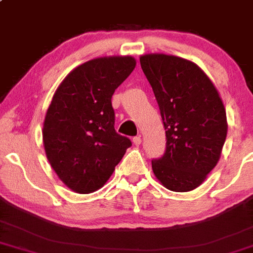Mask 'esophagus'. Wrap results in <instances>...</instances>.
<instances>
[{"label":"esophagus","mask_w":253,"mask_h":253,"mask_svg":"<svg viewBox=\"0 0 253 253\" xmlns=\"http://www.w3.org/2000/svg\"><path fill=\"white\" fill-rule=\"evenodd\" d=\"M132 141H134V144L136 146H140V145H141V141H142L141 136H140V135H139V136H135L134 139H132Z\"/></svg>","instance_id":"obj_1"}]
</instances>
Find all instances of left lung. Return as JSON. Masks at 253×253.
Wrapping results in <instances>:
<instances>
[{"label": "left lung", "instance_id": "left-lung-1", "mask_svg": "<svg viewBox=\"0 0 253 253\" xmlns=\"http://www.w3.org/2000/svg\"><path fill=\"white\" fill-rule=\"evenodd\" d=\"M140 63L152 86L166 129V152L152 161L163 186L175 192L196 189L217 166L228 123L223 101L196 63L176 56L147 53Z\"/></svg>", "mask_w": 253, "mask_h": 253}]
</instances>
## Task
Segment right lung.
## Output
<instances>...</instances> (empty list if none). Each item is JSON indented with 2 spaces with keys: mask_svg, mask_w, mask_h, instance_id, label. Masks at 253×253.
<instances>
[{
  "mask_svg": "<svg viewBox=\"0 0 253 253\" xmlns=\"http://www.w3.org/2000/svg\"><path fill=\"white\" fill-rule=\"evenodd\" d=\"M135 66L131 56L91 59L73 69L52 97L43 147L52 169L73 191L90 194L102 187L131 146L114 130L111 100Z\"/></svg>",
  "mask_w": 253,
  "mask_h": 253,
  "instance_id": "right-lung-1",
  "label": "right lung"
}]
</instances>
